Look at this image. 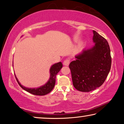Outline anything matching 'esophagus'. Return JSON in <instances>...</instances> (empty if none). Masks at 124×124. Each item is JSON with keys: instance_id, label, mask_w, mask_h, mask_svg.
<instances>
[{"instance_id": "obj_1", "label": "esophagus", "mask_w": 124, "mask_h": 124, "mask_svg": "<svg viewBox=\"0 0 124 124\" xmlns=\"http://www.w3.org/2000/svg\"><path fill=\"white\" fill-rule=\"evenodd\" d=\"M70 60L69 59H66L63 61V65L64 66H68L69 64H70Z\"/></svg>"}]
</instances>
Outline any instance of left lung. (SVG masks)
<instances>
[{"label":"left lung","mask_w":124,"mask_h":124,"mask_svg":"<svg viewBox=\"0 0 124 124\" xmlns=\"http://www.w3.org/2000/svg\"><path fill=\"white\" fill-rule=\"evenodd\" d=\"M93 33L95 46L84 50L69 65L73 86L81 92H90L101 86L111 68L112 57L108 41L95 31Z\"/></svg>","instance_id":"left-lung-1"}]
</instances>
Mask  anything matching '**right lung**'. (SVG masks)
Instances as JSON below:
<instances>
[{
	"label": "right lung",
	"instance_id": "right-lung-1",
	"mask_svg": "<svg viewBox=\"0 0 124 124\" xmlns=\"http://www.w3.org/2000/svg\"><path fill=\"white\" fill-rule=\"evenodd\" d=\"M62 66L63 64L61 62H58L57 63L54 64L51 67L50 70V78L49 80L48 81V82L45 85L42 86L39 88H37V89H29V88L23 87L20 84V83L18 82L17 79L15 77L19 85L25 91L34 95L44 96L49 93L54 89L56 82V76L58 72L61 70V69L62 68Z\"/></svg>",
	"mask_w": 124,
	"mask_h": 124
}]
</instances>
